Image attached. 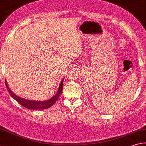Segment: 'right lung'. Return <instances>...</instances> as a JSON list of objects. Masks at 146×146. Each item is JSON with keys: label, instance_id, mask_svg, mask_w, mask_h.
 I'll list each match as a JSON object with an SVG mask.
<instances>
[{"label": "right lung", "instance_id": "right-lung-1", "mask_svg": "<svg viewBox=\"0 0 146 146\" xmlns=\"http://www.w3.org/2000/svg\"><path fill=\"white\" fill-rule=\"evenodd\" d=\"M64 78H63L61 82L58 86V89L57 90V92L55 95H54L53 97L49 99L48 100L44 101H35V100H27L23 98H21L20 97H18L16 95L15 93H14L9 88V86H8L7 81H5V86L7 87V89L9 92L10 95L15 99V100L18 102L20 104V105L23 106V107H26L27 109H34V110H40V109H48L49 107L52 106L53 104L55 103V102L57 100V99L59 98L60 94L62 92L63 89V82H64Z\"/></svg>", "mask_w": 146, "mask_h": 146}]
</instances>
